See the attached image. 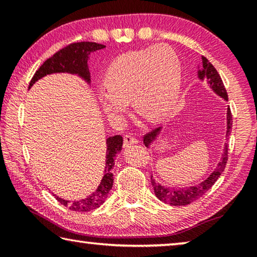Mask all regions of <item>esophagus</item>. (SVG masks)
Returning <instances> with one entry per match:
<instances>
[{
    "mask_svg": "<svg viewBox=\"0 0 257 257\" xmlns=\"http://www.w3.org/2000/svg\"><path fill=\"white\" fill-rule=\"evenodd\" d=\"M138 143V139L136 137L132 136V135H125L123 137V146L124 147H129L132 145H135Z\"/></svg>",
    "mask_w": 257,
    "mask_h": 257,
    "instance_id": "1",
    "label": "esophagus"
}]
</instances>
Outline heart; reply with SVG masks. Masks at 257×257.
I'll return each mask as SVG.
<instances>
[{
  "mask_svg": "<svg viewBox=\"0 0 257 257\" xmlns=\"http://www.w3.org/2000/svg\"><path fill=\"white\" fill-rule=\"evenodd\" d=\"M98 101L110 118L122 114L132 101L138 115L161 121L176 105L181 86V64L168 45L151 46L119 55L104 77Z\"/></svg>",
  "mask_w": 257,
  "mask_h": 257,
  "instance_id": "heart-1",
  "label": "heart"
}]
</instances>
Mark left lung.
Instances as JSON below:
<instances>
[{
    "mask_svg": "<svg viewBox=\"0 0 257 257\" xmlns=\"http://www.w3.org/2000/svg\"><path fill=\"white\" fill-rule=\"evenodd\" d=\"M202 60H203L202 70H198V78L201 80L207 79V82L210 84V87L213 89V92H215L219 96L222 97L224 101H228L227 90H225L222 79H221L220 75L217 73L216 69L213 67L210 62H208V60L206 58L202 56ZM231 128H232V115H231V111H230V107H228L227 137H229ZM160 132H161V128L159 127L145 135L144 144L146 147H150V145H152V143H153L156 139V137L159 136ZM227 161H228V144L225 143L222 158H221V161L219 162V164H217L216 169L211 173L210 177L204 181H202L201 184H198L196 186L186 187V188H169V187H164L162 185L158 184V182L154 180L153 176H151V182L154 188L155 196L158 197L160 201H162L167 204H170L172 206L187 205V204H190L195 201H197V199L199 197H202L203 195L215 184V181L219 179L221 173H222L224 170Z\"/></svg>",
    "mask_w": 257,
    "mask_h": 257,
    "instance_id": "left-lung-1",
    "label": "left lung"
}]
</instances>
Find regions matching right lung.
Instances as JSON below:
<instances>
[{
  "label": "right lung",
  "instance_id": "right-lung-1",
  "mask_svg": "<svg viewBox=\"0 0 257 257\" xmlns=\"http://www.w3.org/2000/svg\"><path fill=\"white\" fill-rule=\"evenodd\" d=\"M105 45L97 44L93 42H79L72 43V44L63 47L62 50L56 52L55 54L47 59L38 70L35 72L34 77L29 82V88L38 79L45 77L46 75L56 72H68L72 75H78L87 82H90V73L87 61L88 55L97 50L104 49ZM123 144V138L120 135H115L113 137L106 139V160L105 169H104V176L101 180V184L92 195L82 198L80 201L69 202L66 199L55 196V198L72 211L76 212H89L97 208L105 202L108 193L113 186V167H114L115 156L121 152V147Z\"/></svg>",
  "mask_w": 257,
  "mask_h": 257
}]
</instances>
